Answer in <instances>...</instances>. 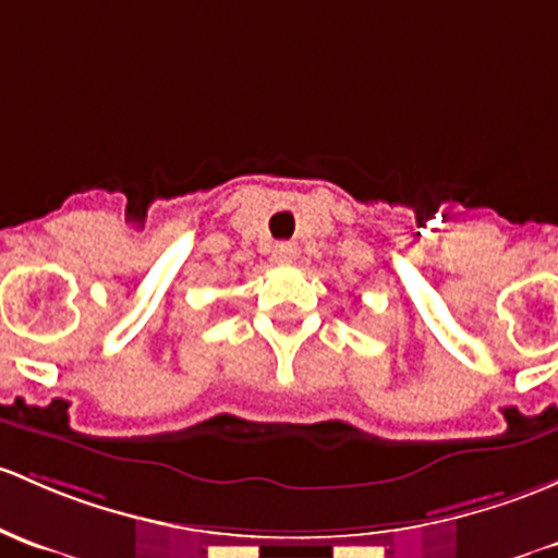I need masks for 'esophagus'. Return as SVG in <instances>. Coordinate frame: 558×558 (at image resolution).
<instances>
[{
	"mask_svg": "<svg viewBox=\"0 0 558 558\" xmlns=\"http://www.w3.org/2000/svg\"><path fill=\"white\" fill-rule=\"evenodd\" d=\"M272 259L278 264H291L296 259V245L294 243H275Z\"/></svg>",
	"mask_w": 558,
	"mask_h": 558,
	"instance_id": "esophagus-1",
	"label": "esophagus"
}]
</instances>
